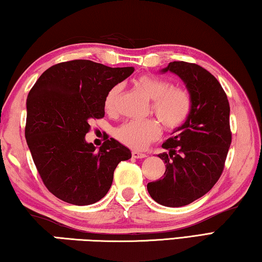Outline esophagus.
Segmentation results:
<instances>
[{"label": "esophagus", "instance_id": "1", "mask_svg": "<svg viewBox=\"0 0 262 262\" xmlns=\"http://www.w3.org/2000/svg\"><path fill=\"white\" fill-rule=\"evenodd\" d=\"M132 156L134 157V158L140 159V158H145V157H147V155L143 154V152H140V151H133L132 152Z\"/></svg>", "mask_w": 262, "mask_h": 262}]
</instances>
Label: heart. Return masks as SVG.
I'll use <instances>...</instances> for the list:
<instances>
[{
    "instance_id": "obj_1",
    "label": "heart",
    "mask_w": 262,
    "mask_h": 262,
    "mask_svg": "<svg viewBox=\"0 0 262 262\" xmlns=\"http://www.w3.org/2000/svg\"><path fill=\"white\" fill-rule=\"evenodd\" d=\"M151 101L152 113L168 130H176L188 120L193 110L192 97L183 88H174L171 82L152 74H144L135 79ZM122 84H115L107 91L104 99L105 112L114 115L122 92ZM162 134L159 123L154 119L126 121L115 128L114 136L119 142L132 149L141 150L157 141Z\"/></svg>"
}]
</instances>
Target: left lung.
Returning a JSON list of instances; mask_svg holds the SVG:
<instances>
[{"instance_id": "1", "label": "left lung", "mask_w": 262, "mask_h": 262, "mask_svg": "<svg viewBox=\"0 0 262 262\" xmlns=\"http://www.w3.org/2000/svg\"><path fill=\"white\" fill-rule=\"evenodd\" d=\"M162 72L183 79L193 110L178 133L162 145L168 150L158 155L166 164L163 179L149 183L147 188L159 205L183 207L209 192L224 170L232 140L230 105L220 82L201 66L173 61Z\"/></svg>"}]
</instances>
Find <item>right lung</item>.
I'll use <instances>...</instances> for the list:
<instances>
[{"mask_svg":"<svg viewBox=\"0 0 262 262\" xmlns=\"http://www.w3.org/2000/svg\"><path fill=\"white\" fill-rule=\"evenodd\" d=\"M134 72L90 60L52 66L41 74L26 100L25 137L43 185L60 200L76 206L103 199L115 167L132 157L114 139L99 150L86 143L90 122L105 115L107 91Z\"/></svg>","mask_w":262,"mask_h":262,"instance_id":"right-lung-1","label":"right lung"}]
</instances>
